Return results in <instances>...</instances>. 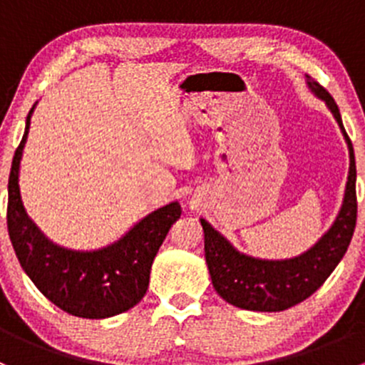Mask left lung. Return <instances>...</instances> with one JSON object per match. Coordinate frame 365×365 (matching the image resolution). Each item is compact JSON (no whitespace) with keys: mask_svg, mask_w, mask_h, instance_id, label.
Instances as JSON below:
<instances>
[{"mask_svg":"<svg viewBox=\"0 0 365 365\" xmlns=\"http://www.w3.org/2000/svg\"><path fill=\"white\" fill-rule=\"evenodd\" d=\"M307 77V86L322 98L336 118L349 152L344 200L330 230L300 256L289 259H259L237 251L230 240L201 220L205 233V257L215 292L235 307L259 312H279L309 298L329 279L348 251L356 224V168L351 141L342 125L332 95Z\"/></svg>","mask_w":365,"mask_h":365,"instance_id":"obj_1","label":"left lung"}]
</instances>
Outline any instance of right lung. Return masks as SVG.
Masks as SVG:
<instances>
[{"label": "right lung", "mask_w": 365, "mask_h": 365, "mask_svg": "<svg viewBox=\"0 0 365 365\" xmlns=\"http://www.w3.org/2000/svg\"><path fill=\"white\" fill-rule=\"evenodd\" d=\"M35 106L26 116L9 178L6 224L14 251L33 284L68 314L88 319L121 314L145 297L153 259L182 208L178 201L157 208L120 240L97 251H72L51 242L29 219L19 189L21 159Z\"/></svg>", "instance_id": "1"}]
</instances>
